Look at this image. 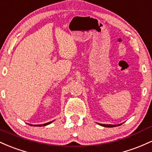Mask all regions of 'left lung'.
<instances>
[{
  "label": "left lung",
  "mask_w": 152,
  "mask_h": 152,
  "mask_svg": "<svg viewBox=\"0 0 152 152\" xmlns=\"http://www.w3.org/2000/svg\"><path fill=\"white\" fill-rule=\"evenodd\" d=\"M121 124H118V125H111V124H100L99 125L102 126H104V127H115V126H120Z\"/></svg>",
  "instance_id": "left-lung-1"
}]
</instances>
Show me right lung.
<instances>
[{"instance_id": "add662e5", "label": "right lung", "mask_w": 152, "mask_h": 152, "mask_svg": "<svg viewBox=\"0 0 152 152\" xmlns=\"http://www.w3.org/2000/svg\"><path fill=\"white\" fill-rule=\"evenodd\" d=\"M54 121H52L51 122H48V123H46V124H39V125H30V126H47V125H49V124H50L51 123L53 122Z\"/></svg>"}]
</instances>
